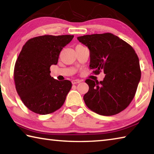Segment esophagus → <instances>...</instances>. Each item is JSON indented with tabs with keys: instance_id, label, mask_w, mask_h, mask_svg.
Here are the masks:
<instances>
[{
	"instance_id": "1",
	"label": "esophagus",
	"mask_w": 154,
	"mask_h": 154,
	"mask_svg": "<svg viewBox=\"0 0 154 154\" xmlns=\"http://www.w3.org/2000/svg\"><path fill=\"white\" fill-rule=\"evenodd\" d=\"M72 84H77V83H79L81 82L80 80H78V79H75V80H72Z\"/></svg>"
}]
</instances>
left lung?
Listing matches in <instances>:
<instances>
[{
    "label": "left lung",
    "mask_w": 154,
    "mask_h": 154,
    "mask_svg": "<svg viewBox=\"0 0 154 154\" xmlns=\"http://www.w3.org/2000/svg\"><path fill=\"white\" fill-rule=\"evenodd\" d=\"M90 49V69L103 71L100 82L85 80L89 90L83 96L90 110L101 116H113L124 110L134 98L140 79L139 58L126 41L111 33L77 37Z\"/></svg>",
    "instance_id": "left-lung-1"
}]
</instances>
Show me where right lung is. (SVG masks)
Masks as SVG:
<instances>
[{"instance_id": "add662e5", "label": "right lung", "mask_w": 154, "mask_h": 154, "mask_svg": "<svg viewBox=\"0 0 154 154\" xmlns=\"http://www.w3.org/2000/svg\"><path fill=\"white\" fill-rule=\"evenodd\" d=\"M73 37L39 36L30 38L23 46L15 62L14 82L21 100L34 113L49 114L63 105L72 83L51 77L50 66L57 64L62 49Z\"/></svg>"}]
</instances>
